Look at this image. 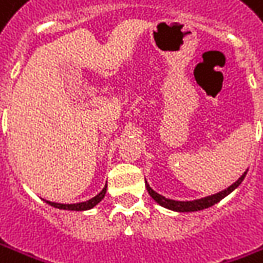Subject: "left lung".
Here are the masks:
<instances>
[{
  "label": "left lung",
  "mask_w": 263,
  "mask_h": 263,
  "mask_svg": "<svg viewBox=\"0 0 263 263\" xmlns=\"http://www.w3.org/2000/svg\"><path fill=\"white\" fill-rule=\"evenodd\" d=\"M247 172H243V175L240 176L236 182L232 183L231 186H228L227 189H223V191L215 194V195L205 196V198L195 199V201H174V199H168V198H165V196L159 195L158 192H155L154 189L151 188L149 183L146 182V181H145V186H146L148 194L152 196V199L155 202H158V203H159L161 206H163V208L171 209V211H176V212H195V211H202V209L209 208V206H212L215 203H218L221 199H223L227 195H229V194H231L234 189L238 188L240 185V182L245 179Z\"/></svg>",
  "instance_id": "obj_1"
}]
</instances>
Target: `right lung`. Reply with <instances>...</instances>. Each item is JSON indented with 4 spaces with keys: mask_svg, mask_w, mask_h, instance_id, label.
Segmentation results:
<instances>
[{
    "mask_svg": "<svg viewBox=\"0 0 263 263\" xmlns=\"http://www.w3.org/2000/svg\"><path fill=\"white\" fill-rule=\"evenodd\" d=\"M106 194V185L105 188L101 191L98 195H95L93 198H91L89 201L85 202H80V203H57V202H51V201H45L48 205L51 206H54V208L58 209H65V211H87V209L93 208L95 205H98L102 199H104V196Z\"/></svg>",
    "mask_w": 263,
    "mask_h": 263,
    "instance_id": "add662e5",
    "label": "right lung"
}]
</instances>
